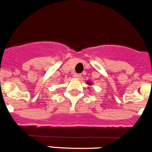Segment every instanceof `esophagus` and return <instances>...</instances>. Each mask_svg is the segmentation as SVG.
Returning a JSON list of instances; mask_svg holds the SVG:
<instances>
[{"label": "esophagus", "mask_w": 152, "mask_h": 152, "mask_svg": "<svg viewBox=\"0 0 152 152\" xmlns=\"http://www.w3.org/2000/svg\"><path fill=\"white\" fill-rule=\"evenodd\" d=\"M74 77L77 79H80V77H81V76H80V75H79V74H75V75H74Z\"/></svg>", "instance_id": "34e87169"}]
</instances>
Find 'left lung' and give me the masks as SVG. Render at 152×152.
<instances>
[{
	"label": "left lung",
	"mask_w": 152,
	"mask_h": 152,
	"mask_svg": "<svg viewBox=\"0 0 152 152\" xmlns=\"http://www.w3.org/2000/svg\"><path fill=\"white\" fill-rule=\"evenodd\" d=\"M87 84H88V85H92V83H91L90 82H88V81H87Z\"/></svg>",
	"instance_id": "obj_1"
}]
</instances>
